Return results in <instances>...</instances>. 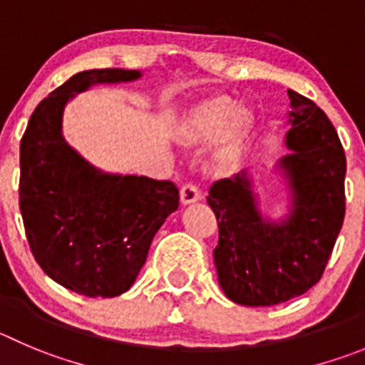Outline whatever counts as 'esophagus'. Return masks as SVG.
<instances>
[{"label":"esophagus","instance_id":"esophagus-1","mask_svg":"<svg viewBox=\"0 0 365 365\" xmlns=\"http://www.w3.org/2000/svg\"><path fill=\"white\" fill-rule=\"evenodd\" d=\"M180 200H182L183 205H190V203H196L198 200H202V192H200L198 187L192 185V183H185V185L180 189Z\"/></svg>","mask_w":365,"mask_h":365}]
</instances>
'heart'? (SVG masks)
Returning <instances> with one entry per match:
<instances>
[{"label": "heart", "mask_w": 365, "mask_h": 365, "mask_svg": "<svg viewBox=\"0 0 365 365\" xmlns=\"http://www.w3.org/2000/svg\"><path fill=\"white\" fill-rule=\"evenodd\" d=\"M250 122V111L245 106H237L230 97L217 95L190 108L178 135L185 145H205L221 136L214 153V165L223 169L236 160Z\"/></svg>", "instance_id": "heart-1"}]
</instances>
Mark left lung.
Masks as SVG:
<instances>
[{
	"mask_svg": "<svg viewBox=\"0 0 365 365\" xmlns=\"http://www.w3.org/2000/svg\"><path fill=\"white\" fill-rule=\"evenodd\" d=\"M288 155L275 165L290 190L282 220L264 216L248 169L209 190L220 221L217 281L230 301L274 306L308 292L322 277L346 214V155L335 128L313 101L288 90Z\"/></svg>",
	"mask_w": 365,
	"mask_h": 365,
	"instance_id": "1",
	"label": "left lung"
}]
</instances>
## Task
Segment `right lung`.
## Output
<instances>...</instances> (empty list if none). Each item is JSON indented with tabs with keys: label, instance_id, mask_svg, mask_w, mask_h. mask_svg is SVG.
Here are the masks:
<instances>
[{
	"label": "right lung",
	"instance_id": "right-lung-1",
	"mask_svg": "<svg viewBox=\"0 0 365 365\" xmlns=\"http://www.w3.org/2000/svg\"><path fill=\"white\" fill-rule=\"evenodd\" d=\"M140 77L122 68L75 73L39 102L21 138L19 207L34 257L48 277L86 297L131 288L180 203L175 183L104 173L64 140L63 113L75 95Z\"/></svg>",
	"mask_w": 365,
	"mask_h": 365
}]
</instances>
